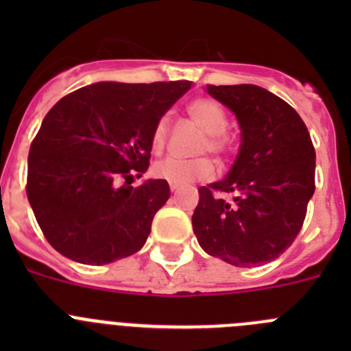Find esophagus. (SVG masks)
Masks as SVG:
<instances>
[{"label": "esophagus", "mask_w": 351, "mask_h": 351, "mask_svg": "<svg viewBox=\"0 0 351 351\" xmlns=\"http://www.w3.org/2000/svg\"><path fill=\"white\" fill-rule=\"evenodd\" d=\"M179 188H181V184H179V182H170V190L172 191H178Z\"/></svg>", "instance_id": "esophagus-1"}]
</instances>
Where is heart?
Listing matches in <instances>:
<instances>
[{"label":"heart","mask_w":351,"mask_h":351,"mask_svg":"<svg viewBox=\"0 0 351 351\" xmlns=\"http://www.w3.org/2000/svg\"><path fill=\"white\" fill-rule=\"evenodd\" d=\"M186 112L200 128L206 132V138L200 145V153L214 154L223 160L230 153V138L225 133L228 126L225 108L218 101L210 98H197L186 105ZM169 141V117L161 116L154 125L151 133V147L154 153H161ZM156 178L167 179L169 182H193L207 181L214 176V163L206 156L193 158V160H181V158H163L153 165Z\"/></svg>","instance_id":"b5f03b06"}]
</instances>
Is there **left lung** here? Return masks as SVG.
<instances>
[{
	"instance_id": "obj_1",
	"label": "left lung",
	"mask_w": 351,
	"mask_h": 351,
	"mask_svg": "<svg viewBox=\"0 0 351 351\" xmlns=\"http://www.w3.org/2000/svg\"><path fill=\"white\" fill-rule=\"evenodd\" d=\"M207 93L235 114L241 147L223 181L202 186L193 213L198 244L237 267L278 258L299 235L315 193V147L295 108L253 84ZM221 193H234L226 203Z\"/></svg>"
}]
</instances>
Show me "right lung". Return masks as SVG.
Masks as SVG:
<instances>
[{
  "label": "right lung",
  "mask_w": 351,
  "mask_h": 351,
  "mask_svg": "<svg viewBox=\"0 0 351 351\" xmlns=\"http://www.w3.org/2000/svg\"><path fill=\"white\" fill-rule=\"evenodd\" d=\"M190 88V80L98 82L49 110L31 142L26 195L56 251L105 265L144 246L170 188L165 179L132 181L147 170L156 121Z\"/></svg>",
  "instance_id": "right-lung-1"
}]
</instances>
